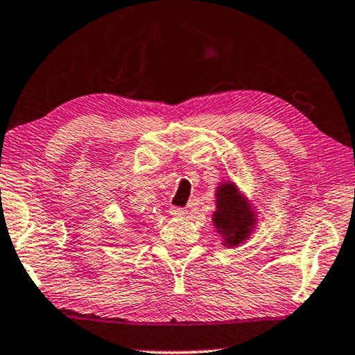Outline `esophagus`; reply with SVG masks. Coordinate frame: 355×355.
<instances>
[{
	"instance_id": "obj_1",
	"label": "esophagus",
	"mask_w": 355,
	"mask_h": 355,
	"mask_svg": "<svg viewBox=\"0 0 355 355\" xmlns=\"http://www.w3.org/2000/svg\"><path fill=\"white\" fill-rule=\"evenodd\" d=\"M171 214H172V216H175V218H184V216L188 215V210L183 207H172Z\"/></svg>"
}]
</instances>
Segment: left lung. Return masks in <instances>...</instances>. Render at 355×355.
<instances>
[{
  "mask_svg": "<svg viewBox=\"0 0 355 355\" xmlns=\"http://www.w3.org/2000/svg\"><path fill=\"white\" fill-rule=\"evenodd\" d=\"M211 223L220 236L221 245L237 247L250 239L258 225L257 205L241 191L232 180H223L215 187V211Z\"/></svg>",
  "mask_w": 355,
  "mask_h": 355,
  "instance_id": "8db88e82",
  "label": "left lung"
}]
</instances>
